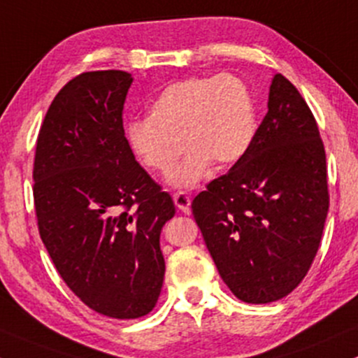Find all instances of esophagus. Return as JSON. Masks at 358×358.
<instances>
[{
  "label": "esophagus",
  "instance_id": "obj_1",
  "mask_svg": "<svg viewBox=\"0 0 358 358\" xmlns=\"http://www.w3.org/2000/svg\"><path fill=\"white\" fill-rule=\"evenodd\" d=\"M174 203H176V206H178L182 213H189L191 211V198H189V194H187V192H184V191L176 192Z\"/></svg>",
  "mask_w": 358,
  "mask_h": 358
}]
</instances>
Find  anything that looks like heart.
I'll use <instances>...</instances> for the list:
<instances>
[{"instance_id":"obj_1","label":"heart","mask_w":358,"mask_h":358,"mask_svg":"<svg viewBox=\"0 0 358 358\" xmlns=\"http://www.w3.org/2000/svg\"><path fill=\"white\" fill-rule=\"evenodd\" d=\"M255 130L254 99L242 79L194 76L164 87L148 106V118L130 120L127 142L142 166L162 176L176 167L186 145L189 154L171 180L192 186L210 162L224 167L242 159Z\"/></svg>"}]
</instances>
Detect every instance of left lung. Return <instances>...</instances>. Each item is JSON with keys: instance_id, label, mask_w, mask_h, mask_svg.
I'll return each mask as SVG.
<instances>
[{"instance_id": "left-lung-1", "label": "left lung", "mask_w": 358, "mask_h": 358, "mask_svg": "<svg viewBox=\"0 0 358 358\" xmlns=\"http://www.w3.org/2000/svg\"><path fill=\"white\" fill-rule=\"evenodd\" d=\"M328 206L327 154L316 120L294 84L275 74L268 111L247 154L191 204L233 294L266 304L294 291L320 248Z\"/></svg>"}]
</instances>
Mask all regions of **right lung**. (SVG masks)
I'll return each mask as SVG.
<instances>
[{"label": "right lung", "instance_id": "obj_1", "mask_svg": "<svg viewBox=\"0 0 358 358\" xmlns=\"http://www.w3.org/2000/svg\"><path fill=\"white\" fill-rule=\"evenodd\" d=\"M131 81L125 71L71 79L47 110L34 160L35 215L52 262L86 306L116 320L154 309L166 272L160 230L176 213L127 142Z\"/></svg>", "mask_w": 358, "mask_h": 358}]
</instances>
